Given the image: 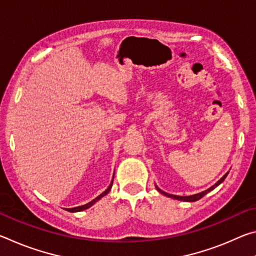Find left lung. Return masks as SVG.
<instances>
[{
  "label": "left lung",
  "instance_id": "left-lung-1",
  "mask_svg": "<svg viewBox=\"0 0 256 256\" xmlns=\"http://www.w3.org/2000/svg\"><path fill=\"white\" fill-rule=\"evenodd\" d=\"M227 175H228V172L226 175H224L222 180H218L216 182V183L212 186V188H208L206 190H204V192H201V193H198V194H194V196H172V194H168V193H166V192H164V190H162L160 188H158L157 186H156V188H157V190H159L160 193L162 194H164V196H168V198H176V200H180V201H188V202H194V201H198V200H200L201 198H203L206 196V193H209L210 190H212L214 188H216V186H218L220 183H222V182L224 180V178H226L227 177Z\"/></svg>",
  "mask_w": 256,
  "mask_h": 256
}]
</instances>
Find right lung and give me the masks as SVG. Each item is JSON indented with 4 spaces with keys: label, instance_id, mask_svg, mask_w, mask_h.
Returning a JSON list of instances; mask_svg holds the SVG:
<instances>
[{
    "label": "right lung",
    "instance_id": "obj_1",
    "mask_svg": "<svg viewBox=\"0 0 256 256\" xmlns=\"http://www.w3.org/2000/svg\"><path fill=\"white\" fill-rule=\"evenodd\" d=\"M112 180H114V176H112ZM112 183H110V185L108 186V188L105 190V192H102L100 196H98L96 198H94V200L92 201V202H89V203H86V204H84V206H76V208H71V209H66V210H68V211H70V212H78V211H82V210H86V209H88V208H90L92 206L94 202H97L98 200H100V198H102V196H105L106 194L110 192V188H112Z\"/></svg>",
    "mask_w": 256,
    "mask_h": 256
}]
</instances>
